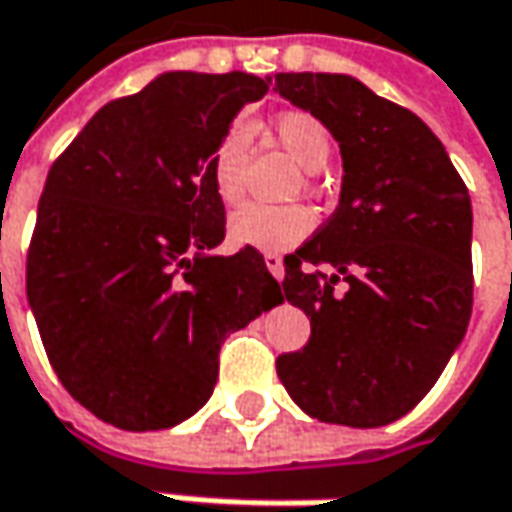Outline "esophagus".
I'll use <instances>...</instances> for the list:
<instances>
[{"instance_id": "1", "label": "esophagus", "mask_w": 512, "mask_h": 512, "mask_svg": "<svg viewBox=\"0 0 512 512\" xmlns=\"http://www.w3.org/2000/svg\"><path fill=\"white\" fill-rule=\"evenodd\" d=\"M263 263H266V269L272 272L274 280H283V257L277 255V252H266V255H263Z\"/></svg>"}]
</instances>
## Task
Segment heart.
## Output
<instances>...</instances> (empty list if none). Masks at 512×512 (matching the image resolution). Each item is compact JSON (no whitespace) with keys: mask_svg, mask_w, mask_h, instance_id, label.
<instances>
[{"mask_svg":"<svg viewBox=\"0 0 512 512\" xmlns=\"http://www.w3.org/2000/svg\"><path fill=\"white\" fill-rule=\"evenodd\" d=\"M277 144L289 152L303 169H320L328 161L331 138L326 127L306 110L280 113L269 124ZM243 164H246V133L243 127H229L209 152V175L223 203H238L243 195ZM314 226V215L303 203L269 206L246 203L229 218V238L238 246H252L260 252H286L306 238Z\"/></svg>","mask_w":512,"mask_h":512,"instance_id":"b5f03b06","label":"heart"}]
</instances>
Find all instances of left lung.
<instances>
[{
    "mask_svg": "<svg viewBox=\"0 0 512 512\" xmlns=\"http://www.w3.org/2000/svg\"><path fill=\"white\" fill-rule=\"evenodd\" d=\"M274 93L311 113L343 155L334 215L283 260V294L306 311L303 351L277 377L314 419L379 428L433 388L473 309V209L442 141L411 110L345 73H277ZM328 262L335 274L303 265ZM349 283L345 295L333 286Z\"/></svg>",
    "mask_w": 512,
    "mask_h": 512,
    "instance_id": "8db88e82",
    "label": "left lung"
}]
</instances>
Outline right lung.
<instances>
[{
    "mask_svg": "<svg viewBox=\"0 0 512 512\" xmlns=\"http://www.w3.org/2000/svg\"><path fill=\"white\" fill-rule=\"evenodd\" d=\"M269 93L252 73H161L98 110L50 167L27 303L70 397L121 431L198 414L226 334L283 303L263 255H212L226 209L209 152Z\"/></svg>",
    "mask_w": 512,
    "mask_h": 512,
    "instance_id": "1",
    "label": "right lung"
}]
</instances>
